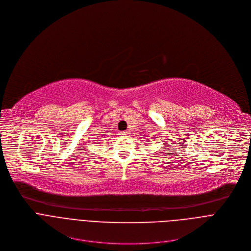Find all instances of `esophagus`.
<instances>
[{
    "instance_id": "esophagus-1",
    "label": "esophagus",
    "mask_w": 251,
    "mask_h": 251,
    "mask_svg": "<svg viewBox=\"0 0 251 251\" xmlns=\"http://www.w3.org/2000/svg\"><path fill=\"white\" fill-rule=\"evenodd\" d=\"M128 134H129V131H128V130H126V131L123 132V135H125V136H127Z\"/></svg>"
}]
</instances>
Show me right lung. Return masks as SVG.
Masks as SVG:
<instances>
[{
	"mask_svg": "<svg viewBox=\"0 0 251 251\" xmlns=\"http://www.w3.org/2000/svg\"><path fill=\"white\" fill-rule=\"evenodd\" d=\"M104 140H105V141H106V139H105V138H104Z\"/></svg>",
	"mask_w": 251,
	"mask_h": 251,
	"instance_id": "1",
	"label": "right lung"
}]
</instances>
